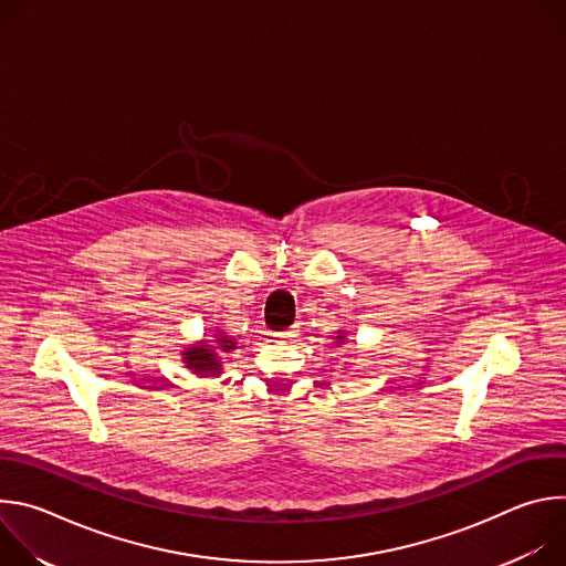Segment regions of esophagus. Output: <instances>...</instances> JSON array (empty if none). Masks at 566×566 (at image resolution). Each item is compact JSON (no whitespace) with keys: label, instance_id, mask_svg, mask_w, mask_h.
<instances>
[{"label":"esophagus","instance_id":"obj_1","mask_svg":"<svg viewBox=\"0 0 566 566\" xmlns=\"http://www.w3.org/2000/svg\"><path fill=\"white\" fill-rule=\"evenodd\" d=\"M295 336H297V332H295L293 327H291V329H284V332H275V334H273V338H275V340H280V343H282V340H291V338H295Z\"/></svg>","mask_w":566,"mask_h":566}]
</instances>
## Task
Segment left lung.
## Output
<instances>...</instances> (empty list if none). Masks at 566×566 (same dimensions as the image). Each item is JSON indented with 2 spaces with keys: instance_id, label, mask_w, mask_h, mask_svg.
<instances>
[{
  "instance_id": "obj_1",
  "label": "left lung",
  "mask_w": 566,
  "mask_h": 566,
  "mask_svg": "<svg viewBox=\"0 0 566 566\" xmlns=\"http://www.w3.org/2000/svg\"><path fill=\"white\" fill-rule=\"evenodd\" d=\"M340 345H345V334L336 336V347H340Z\"/></svg>"
}]
</instances>
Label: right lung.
<instances>
[{
	"instance_id": "right-lung-1",
	"label": "right lung",
	"mask_w": 566,
	"mask_h": 566,
	"mask_svg": "<svg viewBox=\"0 0 566 566\" xmlns=\"http://www.w3.org/2000/svg\"><path fill=\"white\" fill-rule=\"evenodd\" d=\"M232 349H234L232 338H228L219 332L214 336V340H201V343L184 349V363L188 369H192L199 376H217V374H221V354L232 352Z\"/></svg>"
}]
</instances>
